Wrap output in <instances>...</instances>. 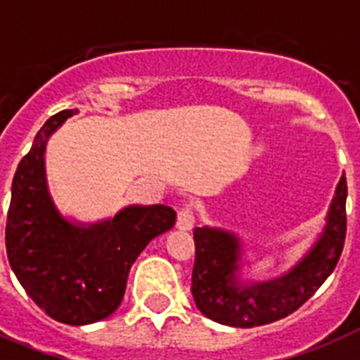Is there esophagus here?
I'll use <instances>...</instances> for the list:
<instances>
[{
  "label": "esophagus",
  "instance_id": "34e87169",
  "mask_svg": "<svg viewBox=\"0 0 360 360\" xmlns=\"http://www.w3.org/2000/svg\"><path fill=\"white\" fill-rule=\"evenodd\" d=\"M194 228V214L191 207H183L177 214V230L191 231Z\"/></svg>",
  "mask_w": 360,
  "mask_h": 360
}]
</instances>
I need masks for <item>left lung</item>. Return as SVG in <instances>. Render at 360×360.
I'll return each instance as SVG.
<instances>
[{
	"label": "left lung",
	"mask_w": 360,
	"mask_h": 360,
	"mask_svg": "<svg viewBox=\"0 0 360 360\" xmlns=\"http://www.w3.org/2000/svg\"><path fill=\"white\" fill-rule=\"evenodd\" d=\"M346 175L342 174L325 222L312 245L290 269L273 278H250L239 233L219 226L194 230L196 262L192 297L205 318L228 327H257L295 312L335 271L346 239Z\"/></svg>",
	"instance_id": "left-lung-1"
}]
</instances>
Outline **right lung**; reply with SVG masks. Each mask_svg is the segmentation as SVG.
<instances>
[{"mask_svg":"<svg viewBox=\"0 0 360 360\" xmlns=\"http://www.w3.org/2000/svg\"><path fill=\"white\" fill-rule=\"evenodd\" d=\"M75 114L52 115L20 160L5 245L13 273L39 308L61 323L87 325L120 308L132 263L155 237L174 228L175 211L132 203L95 222L61 213L48 186L46 146Z\"/></svg>","mask_w":360,"mask_h":360,"instance_id":"obj_1","label":"right lung"}]
</instances>
